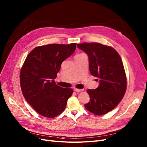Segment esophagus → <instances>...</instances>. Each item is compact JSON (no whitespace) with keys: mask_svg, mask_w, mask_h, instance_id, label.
Masks as SVG:
<instances>
[{"mask_svg":"<svg viewBox=\"0 0 147 147\" xmlns=\"http://www.w3.org/2000/svg\"><path fill=\"white\" fill-rule=\"evenodd\" d=\"M84 90V89H78V88H74V91H76V92H81V91H83Z\"/></svg>","mask_w":147,"mask_h":147,"instance_id":"obj_1","label":"esophagus"}]
</instances>
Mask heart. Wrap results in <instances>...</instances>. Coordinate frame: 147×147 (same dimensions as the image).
I'll use <instances>...</instances> for the list:
<instances>
[{"mask_svg": "<svg viewBox=\"0 0 147 147\" xmlns=\"http://www.w3.org/2000/svg\"><path fill=\"white\" fill-rule=\"evenodd\" d=\"M79 55H80V54H79Z\"/></svg>", "mask_w": 147, "mask_h": 147, "instance_id": "1", "label": "heart"}]
</instances>
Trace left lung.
I'll return each instance as SVG.
<instances>
[{"label": "left lung", "instance_id": "obj_1", "mask_svg": "<svg viewBox=\"0 0 147 147\" xmlns=\"http://www.w3.org/2000/svg\"><path fill=\"white\" fill-rule=\"evenodd\" d=\"M76 46L88 56L90 73L100 82L96 89L87 90L90 100L84 106L94 115H105L119 104L126 90L122 59L113 47L100 43L84 42Z\"/></svg>", "mask_w": 147, "mask_h": 147}]
</instances>
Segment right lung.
I'll return each mask as SVG.
<instances>
[{"label": "right lung", "mask_w": 147, "mask_h": 147, "mask_svg": "<svg viewBox=\"0 0 147 147\" xmlns=\"http://www.w3.org/2000/svg\"><path fill=\"white\" fill-rule=\"evenodd\" d=\"M76 43L50 44L34 48L26 58L20 73L23 96L28 104L42 116L53 118L61 114L73 93L54 80L61 64L75 51Z\"/></svg>", "instance_id": "obj_1"}]
</instances>
